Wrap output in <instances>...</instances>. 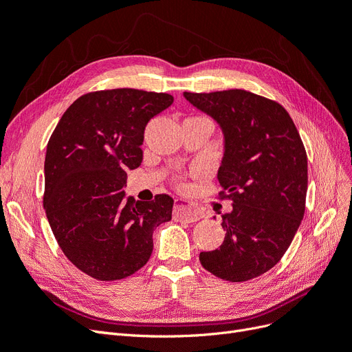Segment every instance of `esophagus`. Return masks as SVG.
<instances>
[{
    "mask_svg": "<svg viewBox=\"0 0 352 352\" xmlns=\"http://www.w3.org/2000/svg\"><path fill=\"white\" fill-rule=\"evenodd\" d=\"M173 217L176 220H185L189 223H194L202 219V211L198 207L189 204V202L179 201L176 202L173 208Z\"/></svg>",
    "mask_w": 352,
    "mask_h": 352,
    "instance_id": "obj_1",
    "label": "esophagus"
}]
</instances>
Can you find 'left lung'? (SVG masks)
I'll use <instances>...</instances> for the list:
<instances>
[{
	"label": "left lung",
	"instance_id": "obj_1",
	"mask_svg": "<svg viewBox=\"0 0 352 352\" xmlns=\"http://www.w3.org/2000/svg\"><path fill=\"white\" fill-rule=\"evenodd\" d=\"M225 133L219 199L233 210L219 250L201 252L202 267L229 282H247L280 261L301 225L308 185L307 153L279 102L245 89L184 92Z\"/></svg>",
	"mask_w": 352,
	"mask_h": 352
}]
</instances>
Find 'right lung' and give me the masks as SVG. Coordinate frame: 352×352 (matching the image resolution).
Masks as SVG:
<instances>
[{
  "instance_id": "add662e5",
  "label": "right lung",
  "mask_w": 352,
  "mask_h": 352,
  "mask_svg": "<svg viewBox=\"0 0 352 352\" xmlns=\"http://www.w3.org/2000/svg\"><path fill=\"white\" fill-rule=\"evenodd\" d=\"M173 104L163 92H88L61 116L45 155L44 208L69 261L113 282L148 263L153 232L172 219L173 198L124 201L126 172L142 163L146 123Z\"/></svg>"
}]
</instances>
